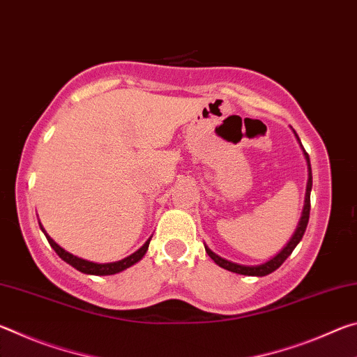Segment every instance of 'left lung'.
<instances>
[{
	"mask_svg": "<svg viewBox=\"0 0 357 357\" xmlns=\"http://www.w3.org/2000/svg\"><path fill=\"white\" fill-rule=\"evenodd\" d=\"M294 132V130H293ZM296 138H298V142L301 144V140L298 134L294 132ZM302 151H304V155H305V160H307V167H309V181H307V189H305V202H304V209H302V215H301V220L298 223V228H296L294 234L289 239V243L283 247V249L277 253L274 258H271L269 261H266L263 264H258V266H244V264H238V263H233V261H228V259L222 258L214 253L211 249H208L206 245H204V249H206L208 255L214 259L215 264H219L220 268L227 269V271H231V273H236V274H243V275H255V277H263V275H268L271 273H274L275 269H279L282 263L285 261V259L291 255V252L296 249V245L299 244V241L302 239L305 233V228H307V223H309V215H310V192H312V168H310V159H309V154L305 153L304 146L301 144Z\"/></svg>",
	"mask_w": 357,
	"mask_h": 357,
	"instance_id": "obj_1",
	"label": "left lung"
}]
</instances>
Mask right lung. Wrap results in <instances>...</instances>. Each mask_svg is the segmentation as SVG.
I'll return each mask as SVG.
<instances>
[{"label": "right lung", "mask_w": 357, "mask_h": 357, "mask_svg": "<svg viewBox=\"0 0 357 357\" xmlns=\"http://www.w3.org/2000/svg\"><path fill=\"white\" fill-rule=\"evenodd\" d=\"M40 225V223H39ZM40 229L44 231L45 238L48 241V244L53 247V250H55L59 258L64 259L66 263L70 264L72 268H75L77 271H80L83 274H91V275H113V274H118L121 271L130 268V266H134L135 263L140 261V259L144 257V253H146L148 247H149V241L151 238L144 243L140 249L137 252L132 253V255L126 257L123 259H119V261H113V263H93V261H88V259H83V258H78L75 255H72V253L66 252L63 247H59L55 241H53L50 236H48L47 231L44 229V227L40 225Z\"/></svg>", "instance_id": "obj_1"}]
</instances>
